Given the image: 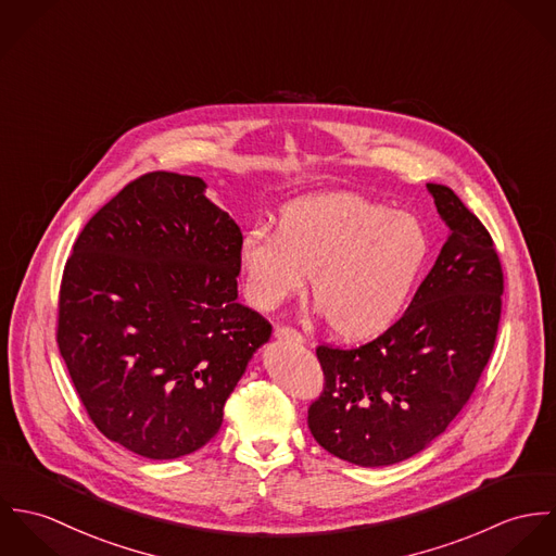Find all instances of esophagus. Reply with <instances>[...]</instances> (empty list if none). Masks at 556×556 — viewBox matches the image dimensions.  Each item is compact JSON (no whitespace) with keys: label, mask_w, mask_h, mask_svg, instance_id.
I'll return each instance as SVG.
<instances>
[{"label":"esophagus","mask_w":556,"mask_h":556,"mask_svg":"<svg viewBox=\"0 0 556 556\" xmlns=\"http://www.w3.org/2000/svg\"><path fill=\"white\" fill-rule=\"evenodd\" d=\"M274 333H276V338H280V340H291V342H304V336L298 331V329H293V327H289V325H276L274 327Z\"/></svg>","instance_id":"obj_1"}]
</instances>
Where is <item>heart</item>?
I'll use <instances>...</instances> for the list:
<instances>
[{"label": "heart", "instance_id": "heart-1", "mask_svg": "<svg viewBox=\"0 0 556 556\" xmlns=\"http://www.w3.org/2000/svg\"><path fill=\"white\" fill-rule=\"evenodd\" d=\"M430 256L426 227L349 192L287 205L280 229L254 225L239 243L245 300L274 311L313 274V300L346 338L381 333L404 313Z\"/></svg>", "mask_w": 556, "mask_h": 556}]
</instances>
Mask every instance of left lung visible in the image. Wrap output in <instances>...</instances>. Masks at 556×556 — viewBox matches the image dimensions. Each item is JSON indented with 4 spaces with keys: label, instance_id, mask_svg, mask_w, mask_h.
Segmentation results:
<instances>
[{
    "label": "left lung",
    "instance_id": "8db88e82",
    "mask_svg": "<svg viewBox=\"0 0 556 556\" xmlns=\"http://www.w3.org/2000/svg\"><path fill=\"white\" fill-rule=\"evenodd\" d=\"M428 190L450 238L406 313L362 346H317L325 383L308 428L323 450L359 467L402 463L445 432L476 392L498 331L494 241L452 188Z\"/></svg>",
    "mask_w": 556,
    "mask_h": 556
}]
</instances>
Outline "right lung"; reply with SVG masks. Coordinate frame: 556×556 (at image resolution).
<instances>
[{"label":"right lung","mask_w":556,"mask_h":556,"mask_svg":"<svg viewBox=\"0 0 556 556\" xmlns=\"http://www.w3.org/2000/svg\"><path fill=\"white\" fill-rule=\"evenodd\" d=\"M205 181L154 170L83 227L66 261L58 346L93 426L170 460L210 443L271 325L238 302L236 220Z\"/></svg>","instance_id":"1"}]
</instances>
